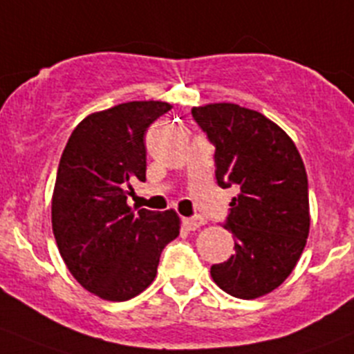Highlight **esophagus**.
Segmentation results:
<instances>
[{
  "instance_id": "obj_1",
  "label": "esophagus",
  "mask_w": 354,
  "mask_h": 354,
  "mask_svg": "<svg viewBox=\"0 0 354 354\" xmlns=\"http://www.w3.org/2000/svg\"><path fill=\"white\" fill-rule=\"evenodd\" d=\"M183 224H184V227H186V230L194 231V230H198V227H201V225L205 224V218L200 217V215H196V217L184 218Z\"/></svg>"
}]
</instances>
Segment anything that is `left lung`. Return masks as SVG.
Masks as SVG:
<instances>
[{
  "mask_svg": "<svg viewBox=\"0 0 354 354\" xmlns=\"http://www.w3.org/2000/svg\"><path fill=\"white\" fill-rule=\"evenodd\" d=\"M191 113L215 146L217 184L238 187L225 221L236 252L212 266L210 274L233 297H262L287 280L308 240L302 158L294 140L257 111L217 102Z\"/></svg>",
  "mask_w": 354,
  "mask_h": 354,
  "instance_id": "1",
  "label": "left lung"
}]
</instances>
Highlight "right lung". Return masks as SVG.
<instances>
[{"mask_svg": "<svg viewBox=\"0 0 354 354\" xmlns=\"http://www.w3.org/2000/svg\"><path fill=\"white\" fill-rule=\"evenodd\" d=\"M170 109L161 100H133L88 114L60 156L53 236L76 281L106 301L146 290L163 248L179 236L174 210L136 212L127 203L133 180H146L147 127Z\"/></svg>", "mask_w": 354, "mask_h": 354, "instance_id": "obj_1", "label": "right lung"}]
</instances>
